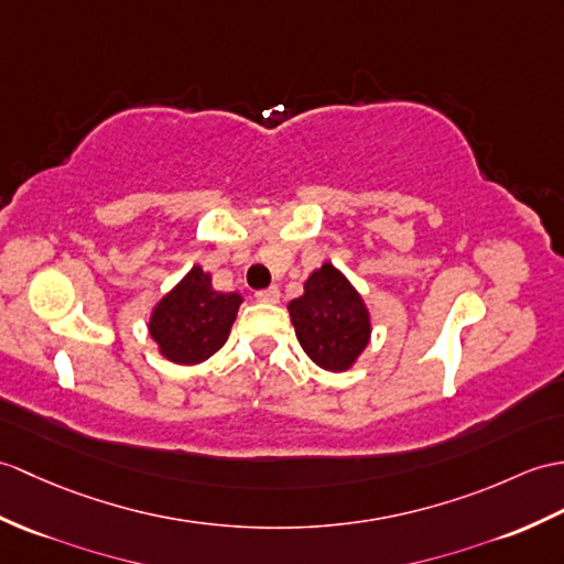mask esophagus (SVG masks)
Instances as JSON below:
<instances>
[{
	"mask_svg": "<svg viewBox=\"0 0 564 564\" xmlns=\"http://www.w3.org/2000/svg\"><path fill=\"white\" fill-rule=\"evenodd\" d=\"M254 297L259 300V303H269V305H276L279 300H281V291L276 285H271V288H264V291H257L254 293Z\"/></svg>",
	"mask_w": 564,
	"mask_h": 564,
	"instance_id": "esophagus-1",
	"label": "esophagus"
}]
</instances>
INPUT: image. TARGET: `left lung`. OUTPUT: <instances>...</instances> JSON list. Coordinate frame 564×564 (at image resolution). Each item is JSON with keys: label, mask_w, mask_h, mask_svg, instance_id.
<instances>
[{"label": "left lung", "mask_w": 564, "mask_h": 564, "mask_svg": "<svg viewBox=\"0 0 564 564\" xmlns=\"http://www.w3.org/2000/svg\"><path fill=\"white\" fill-rule=\"evenodd\" d=\"M300 346L329 372L352 368L370 344V312L350 281L334 264H322L305 281V293L288 305Z\"/></svg>", "instance_id": "1"}]
</instances>
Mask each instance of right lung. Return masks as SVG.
<instances>
[{
  "label": "right lung",
  "instance_id": "obj_1",
  "mask_svg": "<svg viewBox=\"0 0 564 564\" xmlns=\"http://www.w3.org/2000/svg\"><path fill=\"white\" fill-rule=\"evenodd\" d=\"M240 303V293L214 291L212 273L192 267L187 276L153 307L149 334L170 362H204L226 344Z\"/></svg>",
  "mask_w": 564,
  "mask_h": 564
}]
</instances>
